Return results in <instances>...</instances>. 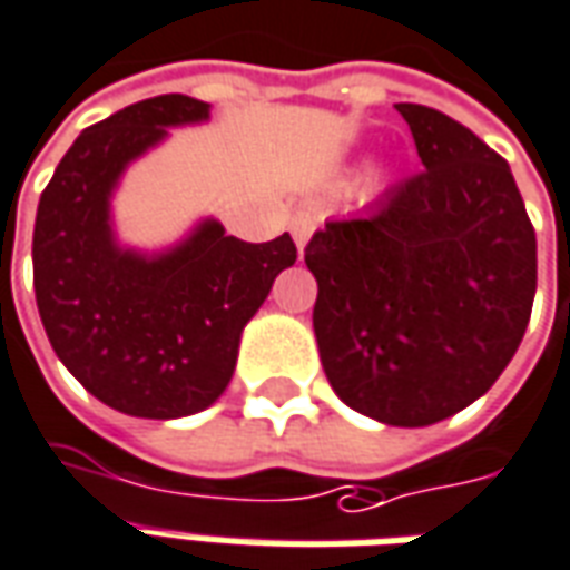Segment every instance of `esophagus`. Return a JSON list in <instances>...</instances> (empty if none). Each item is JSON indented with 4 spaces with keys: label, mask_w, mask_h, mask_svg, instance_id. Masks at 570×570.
Segmentation results:
<instances>
[{
    "label": "esophagus",
    "mask_w": 570,
    "mask_h": 570,
    "mask_svg": "<svg viewBox=\"0 0 570 570\" xmlns=\"http://www.w3.org/2000/svg\"><path fill=\"white\" fill-rule=\"evenodd\" d=\"M314 230V218L305 216V213H298V216L289 218V234H293V240H296L298 253L305 249V244H308V237H312Z\"/></svg>",
    "instance_id": "obj_1"
}]
</instances>
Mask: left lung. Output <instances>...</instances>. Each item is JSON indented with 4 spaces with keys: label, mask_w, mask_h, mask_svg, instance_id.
Segmentation results:
<instances>
[{
    "label": "left lung",
    "mask_w": 570,
    "mask_h": 570,
    "mask_svg": "<svg viewBox=\"0 0 570 570\" xmlns=\"http://www.w3.org/2000/svg\"><path fill=\"white\" fill-rule=\"evenodd\" d=\"M423 173L305 246L314 336L333 392L385 425L469 407L531 321L537 237L509 163L435 107L395 105Z\"/></svg>",
    "instance_id": "left-lung-1"
}]
</instances>
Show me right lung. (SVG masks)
Returning <instances> with one entry per match:
<instances>
[{"label":"right lung","instance_id":"right-lung-1","mask_svg":"<svg viewBox=\"0 0 570 570\" xmlns=\"http://www.w3.org/2000/svg\"><path fill=\"white\" fill-rule=\"evenodd\" d=\"M206 119L209 105L188 95L122 107L79 135L36 209L33 289L51 348L86 392L129 416L178 420L216 404L244 326L296 262L289 234L244 244L216 218L160 253L117 240L122 173L169 129Z\"/></svg>","mask_w":570,"mask_h":570}]
</instances>
